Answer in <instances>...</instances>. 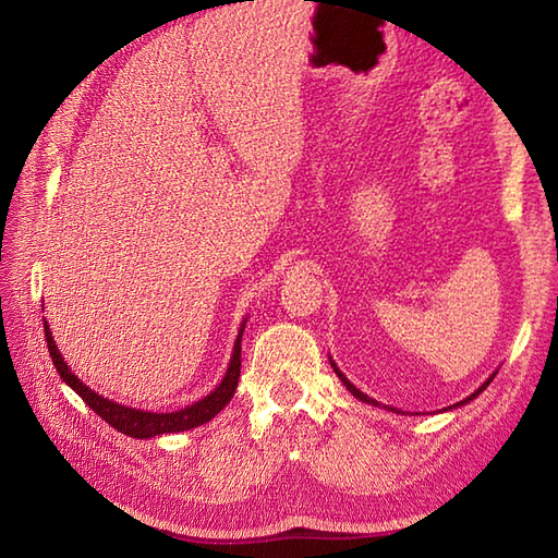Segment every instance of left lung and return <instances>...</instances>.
<instances>
[{
	"label": "left lung",
	"instance_id": "1",
	"mask_svg": "<svg viewBox=\"0 0 558 558\" xmlns=\"http://www.w3.org/2000/svg\"><path fill=\"white\" fill-rule=\"evenodd\" d=\"M330 366H333V372H336V374H338V378H340V381H342V384H345V388H348V390H350V393H352V396H354V398H360V400H362V402H369V405H376V408H378V402H376V400H374V398H369V396H364V393H362V390H360V388H354V386H352V384H350V381H348V378H345V374H342V372H340V369H338V366H336V362H333V360H330ZM494 376H496V374H492V376H489V378H487V381H484V384H482V386H480V388H477V390H475V393H472V396H468V398H465V400H460V402H456V405H450V408H448V410H453V408H460V405H465V402H470V400H472V398H477V396H480V393H482V390H484V388H487V386H489V384H492V378H494ZM386 408H388V405H386ZM388 410H390V408H388ZM393 412H398V410H396V408H393Z\"/></svg>",
	"mask_w": 558,
	"mask_h": 558
}]
</instances>
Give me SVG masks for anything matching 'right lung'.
Instances as JSON below:
<instances>
[{"instance_id": "add662e5", "label": "right lung", "mask_w": 558, "mask_h": 558, "mask_svg": "<svg viewBox=\"0 0 558 558\" xmlns=\"http://www.w3.org/2000/svg\"><path fill=\"white\" fill-rule=\"evenodd\" d=\"M45 322V318H43ZM246 324V322H244ZM244 324L236 333L234 340V350H232V360L228 372H225L220 386H216V390H210L206 398L196 400L194 405H186L184 410L177 412H148V410H136V408H124L122 402H114L98 396L96 390H90L86 384L81 381L76 374H71V369L66 366V362L62 360V352L57 350L54 338L50 333V326L45 322V340H47V350H50V357L57 366V374L62 376V381L66 386H71L76 393L86 400V405L108 422L110 426H114L117 432H122L126 436L134 438H150V436H160V434H174V432H186L194 429V426L206 424L208 420L216 417V414L228 405L232 400L236 384H240V366H242V333H244Z\"/></svg>"}]
</instances>
